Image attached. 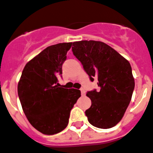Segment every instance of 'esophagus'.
<instances>
[{"instance_id": "34e87169", "label": "esophagus", "mask_w": 153, "mask_h": 153, "mask_svg": "<svg viewBox=\"0 0 153 153\" xmlns=\"http://www.w3.org/2000/svg\"><path fill=\"white\" fill-rule=\"evenodd\" d=\"M80 90H81V93H82V95H85V90L84 88H81Z\"/></svg>"}]
</instances>
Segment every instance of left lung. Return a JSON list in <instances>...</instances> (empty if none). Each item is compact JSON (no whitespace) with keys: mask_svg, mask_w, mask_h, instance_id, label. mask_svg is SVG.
Wrapping results in <instances>:
<instances>
[{"mask_svg":"<svg viewBox=\"0 0 153 153\" xmlns=\"http://www.w3.org/2000/svg\"><path fill=\"white\" fill-rule=\"evenodd\" d=\"M73 54L82 63L92 82L98 79L100 90L90 91L86 96L92 101L85 110L88 122L107 129L120 122L131 100L134 79L128 60L100 41L74 42Z\"/></svg>","mask_w":153,"mask_h":153,"instance_id":"obj_1","label":"left lung"}]
</instances>
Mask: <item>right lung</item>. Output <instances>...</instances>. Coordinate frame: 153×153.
<instances>
[{
	"mask_svg": "<svg viewBox=\"0 0 153 153\" xmlns=\"http://www.w3.org/2000/svg\"><path fill=\"white\" fill-rule=\"evenodd\" d=\"M72 43L52 45L27 63L18 84L22 107L32 126L47 135L57 134L68 124L70 112L81 91L57 83Z\"/></svg>",
	"mask_w": 153,
	"mask_h": 153,
	"instance_id": "right-lung-1",
	"label": "right lung"
}]
</instances>
